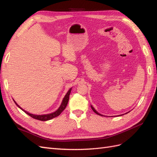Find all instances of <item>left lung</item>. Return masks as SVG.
<instances>
[{
  "mask_svg": "<svg viewBox=\"0 0 157 157\" xmlns=\"http://www.w3.org/2000/svg\"><path fill=\"white\" fill-rule=\"evenodd\" d=\"M91 108H92V110H93V111H94L95 113H96L97 115H101V116H103V115H101V114H99V113H98V111L96 110V109H94V107H93L92 105H91ZM128 113H126V114H127ZM122 115H118V116H122Z\"/></svg>",
  "mask_w": 157,
  "mask_h": 157,
  "instance_id": "8db88e82",
  "label": "left lung"
}]
</instances>
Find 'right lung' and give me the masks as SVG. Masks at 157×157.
I'll use <instances>...</instances> for the list:
<instances>
[{"label": "right lung", "mask_w": 157, "mask_h": 157, "mask_svg": "<svg viewBox=\"0 0 157 157\" xmlns=\"http://www.w3.org/2000/svg\"><path fill=\"white\" fill-rule=\"evenodd\" d=\"M71 89L72 88H70L69 91L67 92V93L66 94V95L65 96V97L63 98V101L62 102H61V105L59 106V107L58 108V109L57 111H56L54 113H50V114H46V115H33V114H31L29 113H28L27 111L23 110V109L22 108H21L20 107V105H18L17 103L13 100V101L15 102V103L16 104V105L19 107L20 108L22 111H24L26 114H27L28 115H29L30 117H31L32 118H35V119H36V120H39V121H49V120H51L53 118H55L56 117L59 116L60 114L63 112V111L64 110V109H65L66 106H67V103H68V101H69V95L71 94Z\"/></svg>", "instance_id": "right-lung-1"}]
</instances>
